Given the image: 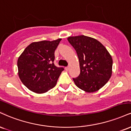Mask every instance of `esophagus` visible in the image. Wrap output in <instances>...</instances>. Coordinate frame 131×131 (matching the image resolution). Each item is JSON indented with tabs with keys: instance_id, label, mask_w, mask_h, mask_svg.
<instances>
[{
	"instance_id": "esophagus-1",
	"label": "esophagus",
	"mask_w": 131,
	"mask_h": 131,
	"mask_svg": "<svg viewBox=\"0 0 131 131\" xmlns=\"http://www.w3.org/2000/svg\"><path fill=\"white\" fill-rule=\"evenodd\" d=\"M65 69H66V70H67V71H68V70H69V67H66V68H65Z\"/></svg>"
}]
</instances>
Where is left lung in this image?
Segmentation results:
<instances>
[{
    "mask_svg": "<svg viewBox=\"0 0 131 131\" xmlns=\"http://www.w3.org/2000/svg\"><path fill=\"white\" fill-rule=\"evenodd\" d=\"M69 42L75 48L80 62V73L73 78L78 88L94 93L108 82L112 73L113 60L107 49L95 38L85 35L69 37Z\"/></svg>",
    "mask_w": 131,
    "mask_h": 131,
    "instance_id": "left-lung-1",
    "label": "left lung"
}]
</instances>
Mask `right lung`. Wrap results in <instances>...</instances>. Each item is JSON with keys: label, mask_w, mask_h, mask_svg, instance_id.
I'll return each mask as SVG.
<instances>
[{"label": "right lung", "mask_w": 131, "mask_h": 131, "mask_svg": "<svg viewBox=\"0 0 131 131\" xmlns=\"http://www.w3.org/2000/svg\"><path fill=\"white\" fill-rule=\"evenodd\" d=\"M61 38L53 41L43 40L30 43L18 59V75L29 90L41 94L56 86L64 70L54 64V51Z\"/></svg>", "instance_id": "add662e5"}]
</instances>
